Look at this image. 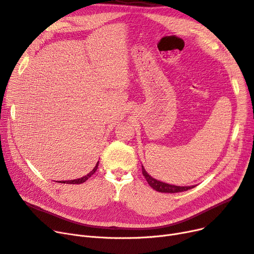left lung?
<instances>
[{"mask_svg": "<svg viewBox=\"0 0 254 254\" xmlns=\"http://www.w3.org/2000/svg\"><path fill=\"white\" fill-rule=\"evenodd\" d=\"M142 172L150 187H152L154 190L159 191V192H164V193H177V192L187 191V190L194 187V186H176V185H170V184L164 183L161 181H157L147 173V171L144 168V166H142Z\"/></svg>", "mask_w": 254, "mask_h": 254, "instance_id": "8db88e82", "label": "left lung"}]
</instances>
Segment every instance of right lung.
<instances>
[{
	"label": "right lung",
	"instance_id": "1",
	"mask_svg": "<svg viewBox=\"0 0 254 254\" xmlns=\"http://www.w3.org/2000/svg\"><path fill=\"white\" fill-rule=\"evenodd\" d=\"M98 166H99V162L97 163V165H95V167L88 173L87 174V176H85V177H83V178H81V179H77V180H70V181H60V183H62V184H82V183H84V182H86L87 180H88L92 174L97 171V169H98Z\"/></svg>",
	"mask_w": 254,
	"mask_h": 254
}]
</instances>
